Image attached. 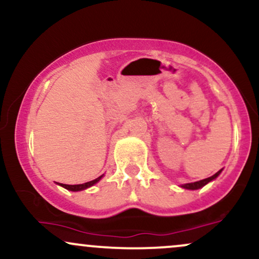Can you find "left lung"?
<instances>
[{
	"instance_id": "8db88e82",
	"label": "left lung",
	"mask_w": 259,
	"mask_h": 259,
	"mask_svg": "<svg viewBox=\"0 0 259 259\" xmlns=\"http://www.w3.org/2000/svg\"><path fill=\"white\" fill-rule=\"evenodd\" d=\"M221 171H222V169L219 171H217L214 175H212V177L206 178V179L200 180V181H195V183L185 184V185H183V187H184V189H187V190H197V189H200V187L204 186V185H206V184L209 183V181H212L213 179H215V178L218 177L219 174H221Z\"/></svg>"
}]
</instances>
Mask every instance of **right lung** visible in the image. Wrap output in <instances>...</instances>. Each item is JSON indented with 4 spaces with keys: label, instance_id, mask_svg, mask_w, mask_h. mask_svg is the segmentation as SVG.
Returning a JSON list of instances; mask_svg holds the SVG:
<instances>
[{
    "label": "right lung",
    "instance_id": "1",
    "mask_svg": "<svg viewBox=\"0 0 259 259\" xmlns=\"http://www.w3.org/2000/svg\"><path fill=\"white\" fill-rule=\"evenodd\" d=\"M102 177H99L96 178L95 180H91V181H88V183H84V184H78V185H67V184H59L61 186H63L64 189L69 190V191H80V190H84V189H88V187H90L92 185H95V184L97 183V181H100V179Z\"/></svg>",
    "mask_w": 259,
    "mask_h": 259
}]
</instances>
